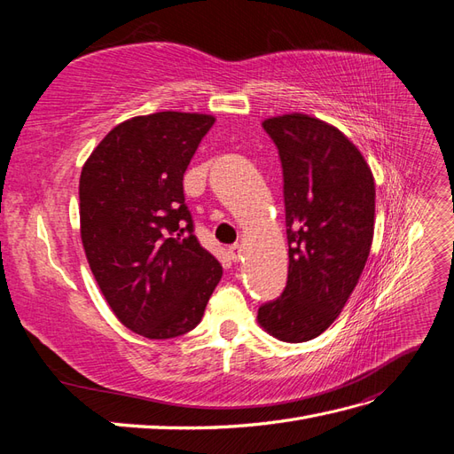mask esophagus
<instances>
[{"mask_svg":"<svg viewBox=\"0 0 454 454\" xmlns=\"http://www.w3.org/2000/svg\"><path fill=\"white\" fill-rule=\"evenodd\" d=\"M229 259L232 261V263H239L240 257H242V246L240 244H232L229 246Z\"/></svg>","mask_w":454,"mask_h":454,"instance_id":"34e87169","label":"esophagus"}]
</instances>
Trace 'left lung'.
<instances>
[{"mask_svg": "<svg viewBox=\"0 0 454 454\" xmlns=\"http://www.w3.org/2000/svg\"><path fill=\"white\" fill-rule=\"evenodd\" d=\"M284 172L287 284L257 322L284 342L324 333L345 309L373 242L375 177L360 149L305 114L263 121Z\"/></svg>", "mask_w": 454, "mask_h": 454, "instance_id": "8db88e82", "label": "left lung"}]
</instances>
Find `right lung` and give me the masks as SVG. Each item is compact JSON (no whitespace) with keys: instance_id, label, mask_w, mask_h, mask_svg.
Here are the masks:
<instances>
[{"instance_id":"right-lung-1","label":"right lung","mask_w":454,"mask_h":454,"mask_svg":"<svg viewBox=\"0 0 454 454\" xmlns=\"http://www.w3.org/2000/svg\"><path fill=\"white\" fill-rule=\"evenodd\" d=\"M208 114L122 121L85 160L79 222L89 267L117 320L147 339L191 332L223 269L193 235L184 174Z\"/></svg>"}]
</instances>
